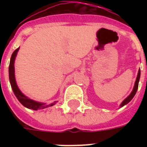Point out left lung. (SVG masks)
I'll return each mask as SVG.
<instances>
[{
    "label": "left lung",
    "instance_id": "obj_1",
    "mask_svg": "<svg viewBox=\"0 0 147 147\" xmlns=\"http://www.w3.org/2000/svg\"><path fill=\"white\" fill-rule=\"evenodd\" d=\"M140 69L138 71V75H137V79H136V82H135V85H134V89H133L132 92L130 93V94L127 98H126L125 100H123V102L121 103V107L124 106L125 105L128 104V103L130 102V100H132L133 98L134 97V95L136 94V92L137 91V88H138V85H139V81H140Z\"/></svg>",
    "mask_w": 147,
    "mask_h": 147
}]
</instances>
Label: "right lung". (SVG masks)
Segmentation results:
<instances>
[{"label":"right lung","instance_id":"1","mask_svg":"<svg viewBox=\"0 0 147 147\" xmlns=\"http://www.w3.org/2000/svg\"><path fill=\"white\" fill-rule=\"evenodd\" d=\"M19 48H17L16 50L13 53L11 58H10V65H9V78H10V82L11 88H12L13 92L14 93L15 96L17 97L20 102L21 103L22 105H24V107H27L29 109L33 110H39V109H44L46 107H48L49 106H53L55 103V101L52 105H45L42 103L37 102L35 100H33L26 97L19 90L18 87H17V83H16V80H15V76H14V60L15 57L17 55V53L18 52Z\"/></svg>","mask_w":147,"mask_h":147}]
</instances>
